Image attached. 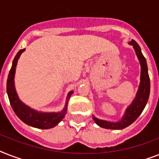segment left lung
I'll use <instances>...</instances> for the list:
<instances>
[{"label": "left lung", "instance_id": "left-lung-1", "mask_svg": "<svg viewBox=\"0 0 159 159\" xmlns=\"http://www.w3.org/2000/svg\"><path fill=\"white\" fill-rule=\"evenodd\" d=\"M132 44L135 50L141 66V76H140V84L139 87V91L136 95L135 99L134 100L132 104L129 106L125 111V116L120 122H108V121L102 120L93 117V120L99 126L105 129H122L127 126L134 122L139 116H140L142 111L145 107L147 102H148L149 93H150V79L148 76V67L146 62L145 57H143V53L141 52L140 47L135 41L132 39L129 42Z\"/></svg>", "mask_w": 159, "mask_h": 159}]
</instances>
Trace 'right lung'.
Instances as JSON below:
<instances>
[{
  "label": "right lung",
  "instance_id": "obj_1",
  "mask_svg": "<svg viewBox=\"0 0 159 159\" xmlns=\"http://www.w3.org/2000/svg\"><path fill=\"white\" fill-rule=\"evenodd\" d=\"M24 51H25V48L20 49L16 55L13 62H12V66L10 70V72H9L8 78H7L6 91H7L11 106L13 109L14 112L16 114V116H18L23 122L29 125L33 126L35 128L43 129L53 128L55 125H57L64 117L65 114L67 112V102H68L71 95L72 94V92H70L67 95V102H66L64 109L60 113H39V112H37L34 110L30 108L29 106L23 104L20 101L18 96L16 94L15 85H14V77H15L17 61Z\"/></svg>",
  "mask_w": 159,
  "mask_h": 159
}]
</instances>
